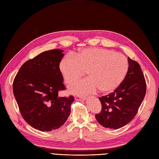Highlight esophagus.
<instances>
[{"label": "esophagus", "mask_w": 159, "mask_h": 159, "mask_svg": "<svg viewBox=\"0 0 159 159\" xmlns=\"http://www.w3.org/2000/svg\"><path fill=\"white\" fill-rule=\"evenodd\" d=\"M86 98H82V97H80V96H75V99L78 100V101H85L86 100Z\"/></svg>", "instance_id": "esophagus-1"}]
</instances>
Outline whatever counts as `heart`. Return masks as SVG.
<instances>
[{
    "label": "heart",
    "instance_id": "1",
    "mask_svg": "<svg viewBox=\"0 0 159 159\" xmlns=\"http://www.w3.org/2000/svg\"><path fill=\"white\" fill-rule=\"evenodd\" d=\"M126 57L119 53L101 48H85L61 60L60 69L66 82L71 84L79 80L86 71L88 78L70 87L78 95L113 92L121 84L128 70Z\"/></svg>",
    "mask_w": 159,
    "mask_h": 159
}]
</instances>
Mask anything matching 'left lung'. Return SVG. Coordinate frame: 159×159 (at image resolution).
I'll return each instance as SVG.
<instances>
[{"instance_id": "1", "label": "left lung", "mask_w": 159, "mask_h": 159, "mask_svg": "<svg viewBox=\"0 0 159 159\" xmlns=\"http://www.w3.org/2000/svg\"><path fill=\"white\" fill-rule=\"evenodd\" d=\"M129 68L123 82L113 93L99 98L102 109L95 115L105 128L117 129L131 122L146 93V81L141 66L128 57Z\"/></svg>"}]
</instances>
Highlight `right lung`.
Here are the masks:
<instances>
[{
    "mask_svg": "<svg viewBox=\"0 0 159 159\" xmlns=\"http://www.w3.org/2000/svg\"><path fill=\"white\" fill-rule=\"evenodd\" d=\"M63 50L54 49L28 60L13 81V93L24 119L41 131L63 125L70 114L73 96L59 97L66 89L60 63Z\"/></svg>",
    "mask_w": 159,
    "mask_h": 159,
    "instance_id": "obj_1",
    "label": "right lung"
}]
</instances>
